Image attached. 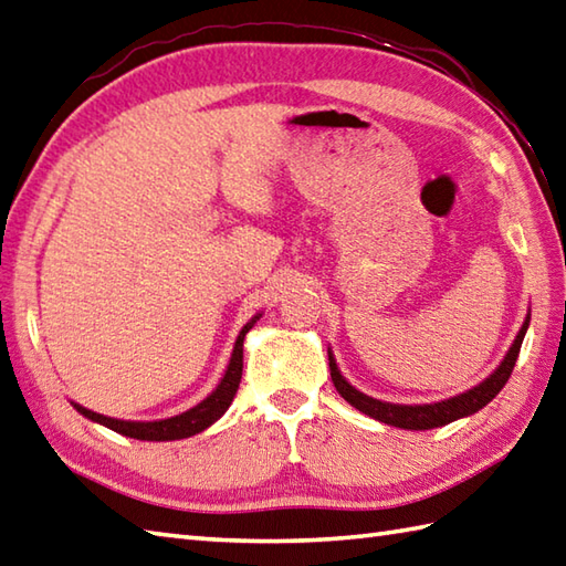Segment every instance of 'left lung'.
<instances>
[{
    "mask_svg": "<svg viewBox=\"0 0 566 566\" xmlns=\"http://www.w3.org/2000/svg\"><path fill=\"white\" fill-rule=\"evenodd\" d=\"M527 323H531V316L525 318L521 333L515 335V343L511 345L509 355L503 357L501 367L491 375L486 381L479 384L472 391L454 396V399L448 401H440V403H428V406H399V403H387V401H377L371 399V396H365L363 391H357L355 387H350L340 375L338 365H335V359L328 350V365H331V379L335 384V389L343 396V399L355 406L357 411H363L365 416L381 420V423L387 426H396V428H406V430H430V428H440V426H448L457 418H464V416H472L476 413L479 408H484L494 396L506 387V381L511 377V371L515 367V359H518L521 353V345L525 338V331H527Z\"/></svg>",
    "mask_w": 566,
    "mask_h": 566,
    "instance_id": "obj_1",
    "label": "left lung"
}]
</instances>
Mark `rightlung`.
I'll use <instances>...</instances> for the list:
<instances>
[{"label": "right lung", "instance_id": "obj_1", "mask_svg": "<svg viewBox=\"0 0 566 566\" xmlns=\"http://www.w3.org/2000/svg\"><path fill=\"white\" fill-rule=\"evenodd\" d=\"M260 316L252 318L248 326L240 331L235 347H233V355H231V363H228L226 375L221 379L219 387L216 391H211L207 399H203L199 406L189 408V411L179 413L175 418H165V420H153V423H136V420H116V418H106L102 413H94L90 408H82L75 403L77 411L94 420V423H102L106 428H112L114 432H122L126 438H136V440H182L189 436H197V432L207 430L211 423H216L226 411L228 406H231L233 396L238 391V384L240 377H243V340H245V333L255 326V321Z\"/></svg>", "mask_w": 566, "mask_h": 566}]
</instances>
